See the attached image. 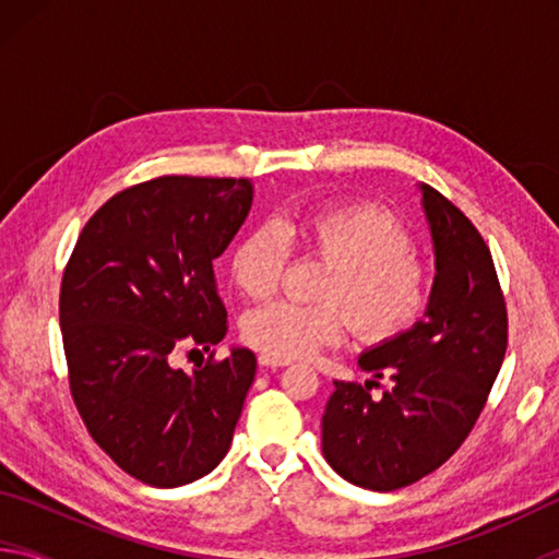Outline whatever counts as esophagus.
Returning a JSON list of instances; mask_svg holds the SVG:
<instances>
[{
	"mask_svg": "<svg viewBox=\"0 0 559 559\" xmlns=\"http://www.w3.org/2000/svg\"><path fill=\"white\" fill-rule=\"evenodd\" d=\"M286 362H281V359H273L269 355H259V367L261 370H278V367H283Z\"/></svg>",
	"mask_w": 559,
	"mask_h": 559,
	"instance_id": "1",
	"label": "esophagus"
}]
</instances>
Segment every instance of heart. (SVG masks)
I'll use <instances>...</instances> for the list:
<instances>
[{"mask_svg":"<svg viewBox=\"0 0 559 559\" xmlns=\"http://www.w3.org/2000/svg\"><path fill=\"white\" fill-rule=\"evenodd\" d=\"M290 239L333 263L318 296L330 302L273 300L249 310L241 335L281 362L310 357L337 343L349 323L365 340L409 330L429 306V273L414 259V241L392 212L374 204L320 206L300 219L263 222L234 246V286L269 298L288 266Z\"/></svg>","mask_w":559,"mask_h":559,"instance_id":"heart-1","label":"heart"}]
</instances>
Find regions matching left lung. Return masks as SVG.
I'll return each mask as SVG.
<instances>
[{"label": "left lung", "mask_w": 559, "mask_h": 559, "mask_svg": "<svg viewBox=\"0 0 559 559\" xmlns=\"http://www.w3.org/2000/svg\"><path fill=\"white\" fill-rule=\"evenodd\" d=\"M433 243V286L424 318L372 345L357 365L391 390L335 380L323 414V456L349 484L396 490L429 476L456 451L486 406L508 345L496 266L461 210L419 185Z\"/></svg>", "instance_id": "left-lung-1"}]
</instances>
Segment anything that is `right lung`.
<instances>
[{
    "mask_svg": "<svg viewBox=\"0 0 559 559\" xmlns=\"http://www.w3.org/2000/svg\"><path fill=\"white\" fill-rule=\"evenodd\" d=\"M251 179L157 177L91 216L63 271L59 318L73 402L98 447L155 488L219 466L231 447L257 355L231 347L192 372L185 345L226 335L219 259L251 212Z\"/></svg>",
    "mask_w": 559,
    "mask_h": 559,
    "instance_id": "obj_1",
    "label": "right lung"
}]
</instances>
